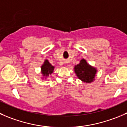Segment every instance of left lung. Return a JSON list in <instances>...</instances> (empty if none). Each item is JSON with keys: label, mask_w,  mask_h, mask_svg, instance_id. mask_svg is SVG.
I'll use <instances>...</instances> for the list:
<instances>
[{"label": "left lung", "mask_w": 127, "mask_h": 127, "mask_svg": "<svg viewBox=\"0 0 127 127\" xmlns=\"http://www.w3.org/2000/svg\"><path fill=\"white\" fill-rule=\"evenodd\" d=\"M74 71L79 79L87 83H91L95 79L97 73L96 68L89 64L86 60L82 59L79 64L74 66Z\"/></svg>", "instance_id": "1"}]
</instances>
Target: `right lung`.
I'll return each mask as SVG.
<instances>
[{
  "instance_id": "right-lung-1",
  "label": "right lung",
  "mask_w": 127,
  "mask_h": 127,
  "mask_svg": "<svg viewBox=\"0 0 127 127\" xmlns=\"http://www.w3.org/2000/svg\"><path fill=\"white\" fill-rule=\"evenodd\" d=\"M54 68H55V67L49 63L48 60H45L43 64L41 66V71L43 76L45 77H48L50 75H51L53 72Z\"/></svg>"
}]
</instances>
